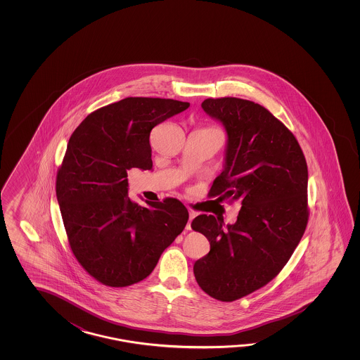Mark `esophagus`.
Listing matches in <instances>:
<instances>
[{
	"label": "esophagus",
	"mask_w": 360,
	"mask_h": 360,
	"mask_svg": "<svg viewBox=\"0 0 360 360\" xmlns=\"http://www.w3.org/2000/svg\"><path fill=\"white\" fill-rule=\"evenodd\" d=\"M197 216V214L194 211H189V221L186 224V230H191V220Z\"/></svg>",
	"instance_id": "1"
}]
</instances>
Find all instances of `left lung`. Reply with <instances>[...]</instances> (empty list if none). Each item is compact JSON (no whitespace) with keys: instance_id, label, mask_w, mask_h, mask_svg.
<instances>
[{"instance_id":"obj_1","label":"left lung","mask_w":360,"mask_h":360,"mask_svg":"<svg viewBox=\"0 0 360 360\" xmlns=\"http://www.w3.org/2000/svg\"><path fill=\"white\" fill-rule=\"evenodd\" d=\"M202 108L228 135L224 169L210 194L242 208L226 229L212 214L193 220L211 245L193 270L207 295L230 302L276 278L299 245L309 217L307 166L291 131L260 104L210 98Z\"/></svg>"}]
</instances>
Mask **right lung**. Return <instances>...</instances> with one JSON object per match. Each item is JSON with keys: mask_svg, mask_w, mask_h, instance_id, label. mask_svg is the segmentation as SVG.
Here are the masks:
<instances>
[{"mask_svg": "<svg viewBox=\"0 0 360 360\" xmlns=\"http://www.w3.org/2000/svg\"><path fill=\"white\" fill-rule=\"evenodd\" d=\"M160 98H126L87 115L69 139L56 197L69 245L100 283L127 287L146 279L183 231L180 200L132 202L127 169H150V131L189 108Z\"/></svg>", "mask_w": 360, "mask_h": 360, "instance_id": "add662e5", "label": "right lung"}]
</instances>
